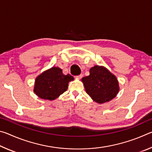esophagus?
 <instances>
[{"mask_svg": "<svg viewBox=\"0 0 152 152\" xmlns=\"http://www.w3.org/2000/svg\"><path fill=\"white\" fill-rule=\"evenodd\" d=\"M76 77L77 78H82V74H80V75L76 76Z\"/></svg>", "mask_w": 152, "mask_h": 152, "instance_id": "obj_1", "label": "esophagus"}]
</instances>
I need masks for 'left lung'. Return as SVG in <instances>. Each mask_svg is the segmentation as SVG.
Wrapping results in <instances>:
<instances>
[{
    "mask_svg": "<svg viewBox=\"0 0 152 152\" xmlns=\"http://www.w3.org/2000/svg\"><path fill=\"white\" fill-rule=\"evenodd\" d=\"M82 81L86 93L100 104L112 100L119 90L116 77L102 66L92 67L90 70V75L82 78Z\"/></svg>",
    "mask_w": 152,
    "mask_h": 152,
    "instance_id": "obj_1",
    "label": "left lung"
}]
</instances>
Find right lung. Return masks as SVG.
Returning <instances> with one entry per match:
<instances>
[{
	"instance_id": "1",
	"label": "right lung",
	"mask_w": 152,
	"mask_h": 152,
	"mask_svg": "<svg viewBox=\"0 0 152 152\" xmlns=\"http://www.w3.org/2000/svg\"><path fill=\"white\" fill-rule=\"evenodd\" d=\"M73 79L70 74H63L60 68L53 67L37 77L34 92L41 99L52 101L67 91Z\"/></svg>"
}]
</instances>
